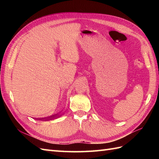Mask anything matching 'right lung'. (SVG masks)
<instances>
[{
	"mask_svg": "<svg viewBox=\"0 0 159 159\" xmlns=\"http://www.w3.org/2000/svg\"><path fill=\"white\" fill-rule=\"evenodd\" d=\"M61 115L59 114H55V115H53L52 116H50L48 117H45V118H39V120H53V119H55V118L60 117Z\"/></svg>",
	"mask_w": 159,
	"mask_h": 159,
	"instance_id": "right-lung-1",
	"label": "right lung"
}]
</instances>
